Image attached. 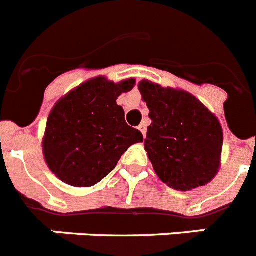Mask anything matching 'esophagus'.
<instances>
[{
	"instance_id": "34e87169",
	"label": "esophagus",
	"mask_w": 256,
	"mask_h": 256,
	"mask_svg": "<svg viewBox=\"0 0 256 256\" xmlns=\"http://www.w3.org/2000/svg\"><path fill=\"white\" fill-rule=\"evenodd\" d=\"M139 130H140V132L143 134V136H146L147 134V126L144 124H139Z\"/></svg>"
}]
</instances>
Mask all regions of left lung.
Returning <instances> with one entry per match:
<instances>
[{"instance_id":"1","label":"left lung","mask_w":256,"mask_h":256,"mask_svg":"<svg viewBox=\"0 0 256 256\" xmlns=\"http://www.w3.org/2000/svg\"><path fill=\"white\" fill-rule=\"evenodd\" d=\"M150 109L144 148L156 175L178 190L210 182L220 167L224 134L217 118L184 90L139 82Z\"/></svg>"}]
</instances>
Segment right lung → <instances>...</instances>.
Masks as SVG:
<instances>
[{
    "instance_id": "add662e5",
    "label": "right lung",
    "mask_w": 256,
    "mask_h": 256,
    "mask_svg": "<svg viewBox=\"0 0 256 256\" xmlns=\"http://www.w3.org/2000/svg\"><path fill=\"white\" fill-rule=\"evenodd\" d=\"M135 80L114 84L105 78L86 81L58 101L47 120L43 152L50 170L74 186H92L113 171L142 132L128 126L117 105Z\"/></svg>"
}]
</instances>
